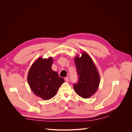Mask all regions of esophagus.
Here are the masks:
<instances>
[{"mask_svg": "<svg viewBox=\"0 0 132 132\" xmlns=\"http://www.w3.org/2000/svg\"><path fill=\"white\" fill-rule=\"evenodd\" d=\"M64 79H65V82H69V78H68V77L65 78H64Z\"/></svg>", "mask_w": 132, "mask_h": 132, "instance_id": "1", "label": "esophagus"}]
</instances>
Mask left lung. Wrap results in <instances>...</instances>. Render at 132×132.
Segmentation results:
<instances>
[{"instance_id":"left-lung-1","label":"left lung","mask_w":132,"mask_h":132,"mask_svg":"<svg viewBox=\"0 0 132 132\" xmlns=\"http://www.w3.org/2000/svg\"><path fill=\"white\" fill-rule=\"evenodd\" d=\"M74 62L79 76L77 84H74V89L80 96L87 98L97 91L100 78L93 59L85 52L81 53V57L78 55Z\"/></svg>"}]
</instances>
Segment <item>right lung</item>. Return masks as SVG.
<instances>
[{
    "label": "right lung",
    "instance_id": "right-lung-1",
    "mask_svg": "<svg viewBox=\"0 0 132 132\" xmlns=\"http://www.w3.org/2000/svg\"><path fill=\"white\" fill-rule=\"evenodd\" d=\"M52 57H39L32 64L27 75V81L31 90L39 97L48 100L56 95L64 82L57 71L52 69Z\"/></svg>",
    "mask_w": 132,
    "mask_h": 132
}]
</instances>
